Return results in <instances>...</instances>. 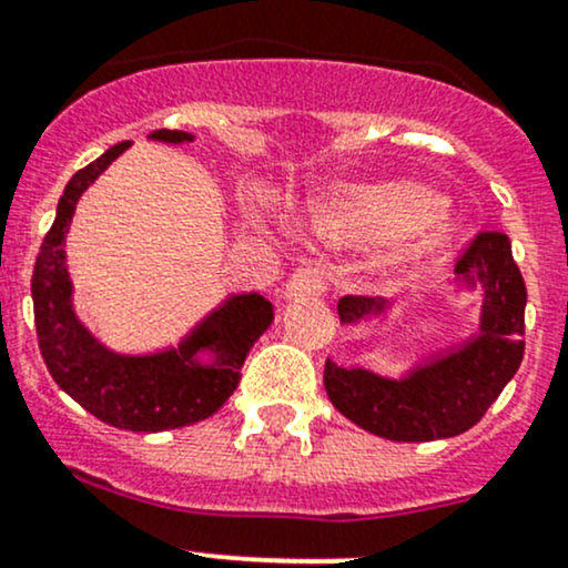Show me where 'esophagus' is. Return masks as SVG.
<instances>
[{
    "label": "esophagus",
    "mask_w": 568,
    "mask_h": 568,
    "mask_svg": "<svg viewBox=\"0 0 568 568\" xmlns=\"http://www.w3.org/2000/svg\"><path fill=\"white\" fill-rule=\"evenodd\" d=\"M327 290V271L322 265H306V267H297L292 273V278L286 282L284 295L290 301H308V297L316 295H325Z\"/></svg>",
    "instance_id": "34e87169"
}]
</instances>
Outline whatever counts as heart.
I'll list each match as a JSON object with an SVG mask.
<instances>
[{"label":"heart","mask_w":568,"mask_h":568,"mask_svg":"<svg viewBox=\"0 0 568 568\" xmlns=\"http://www.w3.org/2000/svg\"><path fill=\"white\" fill-rule=\"evenodd\" d=\"M436 194L414 184L349 189L316 213V230L333 241H389L384 265L417 271L442 248Z\"/></svg>","instance_id":"1"}]
</instances>
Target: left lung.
Returning <instances> with one entry per match:
<instances>
[{
  "label": "left lung",
  "mask_w": 568,
  "mask_h": 568,
  "mask_svg": "<svg viewBox=\"0 0 568 568\" xmlns=\"http://www.w3.org/2000/svg\"><path fill=\"white\" fill-rule=\"evenodd\" d=\"M466 286H481L479 333L463 346L425 357L404 379H384L365 368L325 363V389L346 419L389 442L449 438L485 417L506 382L517 374L526 352V282L511 257L509 235L481 230L457 260ZM379 297L346 295L338 301L344 325L379 316Z\"/></svg>",
  "instance_id": "8db88e82"
}]
</instances>
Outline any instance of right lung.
Segmentation results:
<instances>
[{
    "label": "right lung",
    "instance_id": "1",
    "mask_svg": "<svg viewBox=\"0 0 568 568\" xmlns=\"http://www.w3.org/2000/svg\"><path fill=\"white\" fill-rule=\"evenodd\" d=\"M154 140L189 143L181 130H156ZM130 140L115 143L100 160L78 170L59 197L57 219L42 237L32 273L34 325L40 355L53 382L89 414L121 430L156 433L184 428L211 417L235 393L241 368L254 341L273 322L271 301L257 295H233L211 311L179 349L156 355H115L105 349L72 311V284L64 265V237L75 203L97 175L111 164ZM203 354L212 355L205 364Z\"/></svg>",
    "mask_w": 568,
    "mask_h": 568
}]
</instances>
